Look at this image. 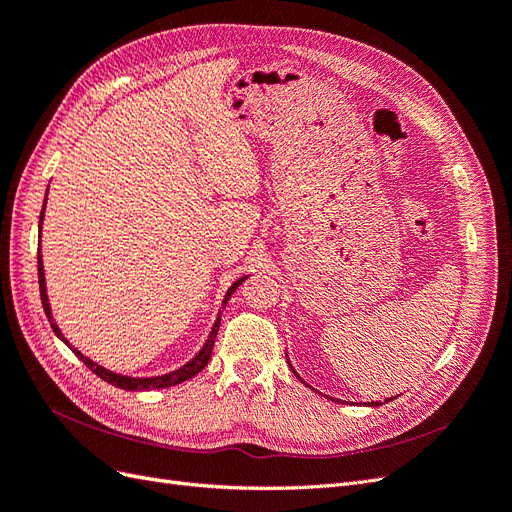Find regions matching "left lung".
Segmentation results:
<instances>
[{
    "instance_id": "left-lung-1",
    "label": "left lung",
    "mask_w": 512,
    "mask_h": 512,
    "mask_svg": "<svg viewBox=\"0 0 512 512\" xmlns=\"http://www.w3.org/2000/svg\"><path fill=\"white\" fill-rule=\"evenodd\" d=\"M289 366H291V364H289ZM291 370H293V368H291ZM293 374L298 376V372H295V370H293ZM298 378H300V376H298ZM385 402H389V400H385ZM368 406H378V402H368Z\"/></svg>"
}]
</instances>
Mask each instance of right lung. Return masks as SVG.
I'll return each instance as SVG.
<instances>
[{
  "label": "right lung",
  "instance_id": "add662e5",
  "mask_svg": "<svg viewBox=\"0 0 512 512\" xmlns=\"http://www.w3.org/2000/svg\"><path fill=\"white\" fill-rule=\"evenodd\" d=\"M46 195H48V189H46ZM44 212H46V197H44V206H42V212H40V223H38V238H40V242H38V246H40V249H38V283H40V298H42L44 312H46V317H48V323H51V327H53L55 336H57L63 344L70 346L72 353L82 361V364H85L93 374L100 376L102 381H106V383H110V385H114V387H119V389H125V391H151V389L174 387V385H180V383L189 381V378H193L195 374H200V372L208 366L210 355H212V346H214V338H217V332H219L221 310H219L217 321H214V325H212V329H210V336H208V340L204 342L202 349L197 351V355L191 357L185 366H180V368H176V370H172V372H168V374H159V376H127V374H119V372H112V370L100 366V364H97V361L89 359L87 355H82L78 349H74V346L68 342V338H65V336L61 334L59 325L55 323L53 310H51V302H48V293H46V276H44V261H42V223H44ZM246 278H249V274L240 276V278L236 280V283H232V287L227 289L225 298H223V304H221L223 308H225V304L229 302V298H232V295H234V291L244 283Z\"/></svg>",
  "mask_w": 512,
  "mask_h": 512
}]
</instances>
